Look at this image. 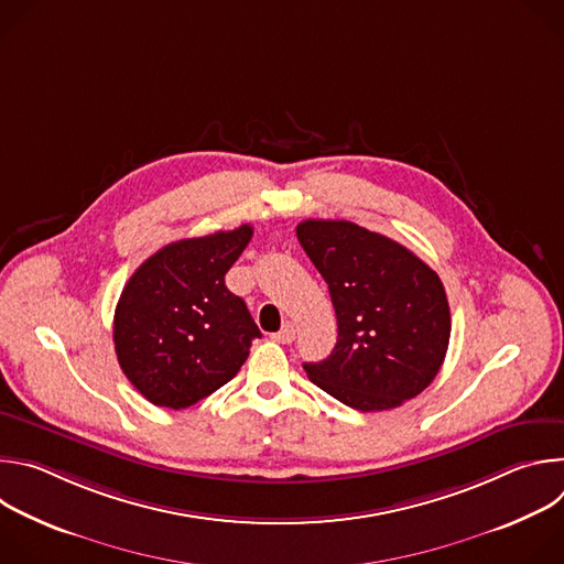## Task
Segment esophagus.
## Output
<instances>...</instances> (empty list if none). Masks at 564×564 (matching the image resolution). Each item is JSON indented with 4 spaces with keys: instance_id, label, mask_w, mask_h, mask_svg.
Segmentation results:
<instances>
[{
    "instance_id": "obj_1",
    "label": "esophagus",
    "mask_w": 564,
    "mask_h": 564,
    "mask_svg": "<svg viewBox=\"0 0 564 564\" xmlns=\"http://www.w3.org/2000/svg\"><path fill=\"white\" fill-rule=\"evenodd\" d=\"M274 341H279V344H292L294 341V326L290 324V321L274 335Z\"/></svg>"
}]
</instances>
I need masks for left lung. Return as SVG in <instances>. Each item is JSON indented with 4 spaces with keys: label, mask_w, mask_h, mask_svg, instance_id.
Returning <instances> with one entry per match:
<instances>
[{
    "label": "left lung",
    "mask_w": 564,
    "mask_h": 564,
    "mask_svg": "<svg viewBox=\"0 0 564 564\" xmlns=\"http://www.w3.org/2000/svg\"><path fill=\"white\" fill-rule=\"evenodd\" d=\"M296 238L330 290L337 346L303 364L310 381L361 413L417 397L440 372L451 310L440 276L397 240L350 220H303Z\"/></svg>",
    "instance_id": "obj_1"
}]
</instances>
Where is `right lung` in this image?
<instances>
[{
    "mask_svg": "<svg viewBox=\"0 0 564 564\" xmlns=\"http://www.w3.org/2000/svg\"><path fill=\"white\" fill-rule=\"evenodd\" d=\"M252 225L183 238L127 281L113 316L122 372L153 406L187 409L225 386L261 337L246 301L225 285Z\"/></svg>",
    "mask_w": 564,
    "mask_h": 564,
    "instance_id": "1",
    "label": "right lung"
}]
</instances>
